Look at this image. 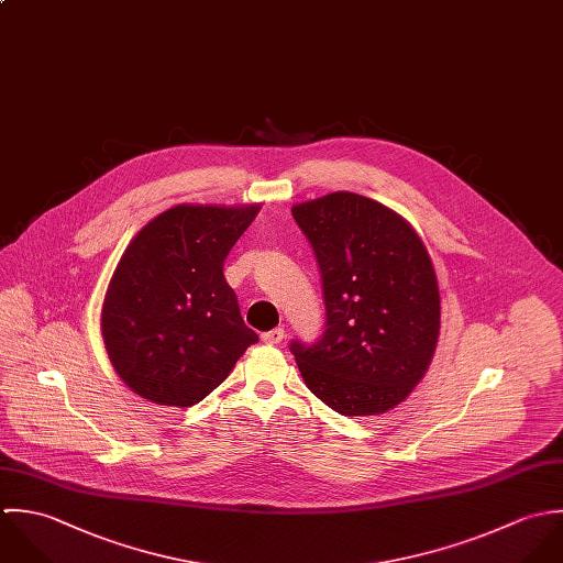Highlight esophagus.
<instances>
[{
  "label": "esophagus",
  "mask_w": 563,
  "mask_h": 563,
  "mask_svg": "<svg viewBox=\"0 0 563 563\" xmlns=\"http://www.w3.org/2000/svg\"><path fill=\"white\" fill-rule=\"evenodd\" d=\"M261 339H263L265 343H280V341L285 339V331H283V329H272V331L263 333Z\"/></svg>",
  "instance_id": "obj_1"
}]
</instances>
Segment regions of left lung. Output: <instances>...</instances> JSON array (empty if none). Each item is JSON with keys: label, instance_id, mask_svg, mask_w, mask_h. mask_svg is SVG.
<instances>
[{"label": "left lung", "instance_id": "8db88e82", "mask_svg": "<svg viewBox=\"0 0 563 563\" xmlns=\"http://www.w3.org/2000/svg\"><path fill=\"white\" fill-rule=\"evenodd\" d=\"M322 272L327 331L291 343L307 387L341 416H378L427 374L440 287L416 228L389 207L335 191L291 209Z\"/></svg>", "mask_w": 563, "mask_h": 563}]
</instances>
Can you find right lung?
I'll return each mask as SVG.
<instances>
[{
  "label": "right lung",
  "mask_w": 563,
  "mask_h": 563,
  "mask_svg": "<svg viewBox=\"0 0 563 563\" xmlns=\"http://www.w3.org/2000/svg\"><path fill=\"white\" fill-rule=\"evenodd\" d=\"M261 205H178L143 225L121 254L102 305L119 378L141 398L191 407L258 341L243 324L224 261Z\"/></svg>",
  "instance_id": "right-lung-1"
}]
</instances>
